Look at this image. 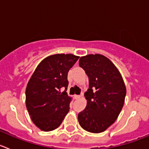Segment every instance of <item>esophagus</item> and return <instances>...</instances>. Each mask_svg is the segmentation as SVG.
Segmentation results:
<instances>
[{
    "instance_id": "1",
    "label": "esophagus",
    "mask_w": 149,
    "mask_h": 149,
    "mask_svg": "<svg viewBox=\"0 0 149 149\" xmlns=\"http://www.w3.org/2000/svg\"><path fill=\"white\" fill-rule=\"evenodd\" d=\"M74 98L75 99H79V98H81V95H74Z\"/></svg>"
}]
</instances>
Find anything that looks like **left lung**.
<instances>
[{
  "instance_id": "obj_1",
  "label": "left lung",
  "mask_w": 149,
  "mask_h": 149,
  "mask_svg": "<svg viewBox=\"0 0 149 149\" xmlns=\"http://www.w3.org/2000/svg\"><path fill=\"white\" fill-rule=\"evenodd\" d=\"M79 65L89 77V89L84 94L87 104L77 116L79 124L89 132H103L123 107L125 85L115 65L103 55L81 56Z\"/></svg>"
}]
</instances>
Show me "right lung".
<instances>
[{"instance_id":"obj_1","label":"right lung","mask_w":149,"mask_h":149,"mask_svg":"<svg viewBox=\"0 0 149 149\" xmlns=\"http://www.w3.org/2000/svg\"><path fill=\"white\" fill-rule=\"evenodd\" d=\"M79 56L51 55L39 63L26 88V107L33 122L44 131L61 125L69 111L71 98L66 93L68 72ZM62 88H65L61 93Z\"/></svg>"}]
</instances>
